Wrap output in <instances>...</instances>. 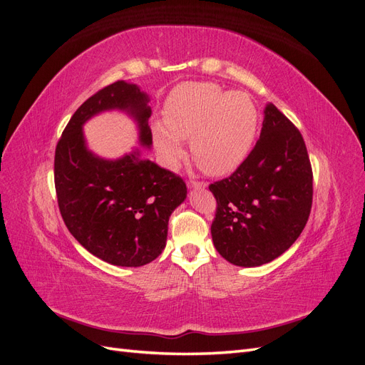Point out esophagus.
<instances>
[{"label":"esophagus","mask_w":365,"mask_h":365,"mask_svg":"<svg viewBox=\"0 0 365 365\" xmlns=\"http://www.w3.org/2000/svg\"><path fill=\"white\" fill-rule=\"evenodd\" d=\"M187 185H189V189H195V190L205 189V187H207L205 182H197V181H189V182H187Z\"/></svg>","instance_id":"esophagus-1"}]
</instances>
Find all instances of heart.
Masks as SVG:
<instances>
[{"mask_svg":"<svg viewBox=\"0 0 365 365\" xmlns=\"http://www.w3.org/2000/svg\"><path fill=\"white\" fill-rule=\"evenodd\" d=\"M257 111L248 94L225 93L215 83L180 85L164 108V123L153 125V141L163 163L178 168L190 138L193 160L213 176L235 172L251 150Z\"/></svg>","mask_w":365,"mask_h":365,"instance_id":"b5f03b06","label":"heart"}]
</instances>
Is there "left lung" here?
<instances>
[{"instance_id":"8db88e82","label":"left lung","mask_w":365,"mask_h":365,"mask_svg":"<svg viewBox=\"0 0 365 365\" xmlns=\"http://www.w3.org/2000/svg\"><path fill=\"white\" fill-rule=\"evenodd\" d=\"M208 189L217 202L212 237L220 256L244 268L277 259L302 235L312 207V168L300 130L268 103L250 155Z\"/></svg>"}]
</instances>
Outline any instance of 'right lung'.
Masks as SVG:
<instances>
[{
	"mask_svg": "<svg viewBox=\"0 0 365 365\" xmlns=\"http://www.w3.org/2000/svg\"><path fill=\"white\" fill-rule=\"evenodd\" d=\"M149 96L118 81L83 102L73 114L54 153V185L65 225L93 256L135 268L155 260L168 240L169 217L184 202L187 187L134 149L117 160L97 157L86 146L83 125L105 111L135 120L141 146H152Z\"/></svg>",
	"mask_w": 365,
	"mask_h": 365,
	"instance_id": "obj_1",
	"label": "right lung"
}]
</instances>
